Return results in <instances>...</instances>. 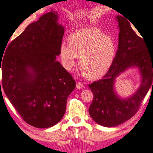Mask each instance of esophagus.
I'll list each match as a JSON object with an SVG mask.
<instances>
[{"mask_svg": "<svg viewBox=\"0 0 153 153\" xmlns=\"http://www.w3.org/2000/svg\"><path fill=\"white\" fill-rule=\"evenodd\" d=\"M83 87H84V85H83L82 83H80V82H78L76 84V88L77 89H82Z\"/></svg>", "mask_w": 153, "mask_h": 153, "instance_id": "34e87169", "label": "esophagus"}]
</instances>
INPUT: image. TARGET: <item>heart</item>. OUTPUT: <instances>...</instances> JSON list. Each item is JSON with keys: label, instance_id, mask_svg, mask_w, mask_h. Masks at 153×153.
<instances>
[{"label": "heart", "instance_id": "1", "mask_svg": "<svg viewBox=\"0 0 153 153\" xmlns=\"http://www.w3.org/2000/svg\"><path fill=\"white\" fill-rule=\"evenodd\" d=\"M117 45L111 36L96 27L82 28L72 33L69 44L63 42L60 56L63 66L71 71L79 58L80 70L90 79H97L108 72L117 54Z\"/></svg>", "mask_w": 153, "mask_h": 153}]
</instances>
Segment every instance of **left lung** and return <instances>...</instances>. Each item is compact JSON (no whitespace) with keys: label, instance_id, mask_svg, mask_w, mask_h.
<instances>
[{"label":"left lung","instance_id":"1","mask_svg":"<svg viewBox=\"0 0 153 153\" xmlns=\"http://www.w3.org/2000/svg\"><path fill=\"white\" fill-rule=\"evenodd\" d=\"M115 19L120 30L115 58L102 79L89 84L94 96L89 114L96 123L105 127L117 126L132 117L150 87H153V52L147 50L143 38L135 33L125 18L116 16ZM133 68L139 72L140 86L133 94L122 97L116 93L115 81L121 74Z\"/></svg>","mask_w":153,"mask_h":153}]
</instances>
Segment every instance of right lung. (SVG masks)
Masks as SVG:
<instances>
[{
    "label": "right lung",
    "mask_w": 153,
    "mask_h": 153,
    "mask_svg": "<svg viewBox=\"0 0 153 153\" xmlns=\"http://www.w3.org/2000/svg\"><path fill=\"white\" fill-rule=\"evenodd\" d=\"M58 16L51 10L30 24L10 42L1 60L6 96L24 120L36 128L60 122L76 84L56 60L64 34Z\"/></svg>",
    "instance_id": "right-lung-1"
}]
</instances>
